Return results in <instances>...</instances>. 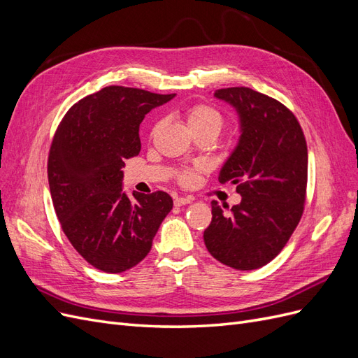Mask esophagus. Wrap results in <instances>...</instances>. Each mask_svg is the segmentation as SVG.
Masks as SVG:
<instances>
[{"label":"esophagus","instance_id":"1","mask_svg":"<svg viewBox=\"0 0 358 358\" xmlns=\"http://www.w3.org/2000/svg\"><path fill=\"white\" fill-rule=\"evenodd\" d=\"M191 201H192V199H189V197H176L175 206H185V204H189Z\"/></svg>","mask_w":358,"mask_h":358}]
</instances>
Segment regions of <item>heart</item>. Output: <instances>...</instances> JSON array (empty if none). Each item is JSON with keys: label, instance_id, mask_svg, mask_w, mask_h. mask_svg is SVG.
I'll use <instances>...</instances> for the list:
<instances>
[{"label": "heart", "instance_id": "heart-1", "mask_svg": "<svg viewBox=\"0 0 358 358\" xmlns=\"http://www.w3.org/2000/svg\"><path fill=\"white\" fill-rule=\"evenodd\" d=\"M185 119L191 133L210 131L213 134H218L224 124V117L221 112L210 104H196L189 107V109L185 112ZM180 180L183 183H191L194 180V171L192 170L183 171L180 175Z\"/></svg>", "mask_w": 358, "mask_h": 358}]
</instances>
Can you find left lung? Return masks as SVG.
Instances as JSON below:
<instances>
[{
  "label": "left lung",
  "instance_id": "obj_1",
  "mask_svg": "<svg viewBox=\"0 0 358 358\" xmlns=\"http://www.w3.org/2000/svg\"><path fill=\"white\" fill-rule=\"evenodd\" d=\"M213 96L239 116L241 137L220 171L242 201L225 213L212 201L204 245L237 270L266 266L282 251L301 218L308 183V146L297 117L275 99L251 88H224Z\"/></svg>",
  "mask_w": 358,
  "mask_h": 358
}]
</instances>
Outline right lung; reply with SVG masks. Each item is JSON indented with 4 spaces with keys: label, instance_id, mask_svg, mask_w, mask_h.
<instances>
[{
    "label": "right lung",
    "instance_id": "obj_1",
    "mask_svg": "<svg viewBox=\"0 0 358 358\" xmlns=\"http://www.w3.org/2000/svg\"><path fill=\"white\" fill-rule=\"evenodd\" d=\"M176 94L107 86L76 103L50 146L48 178L62 231L86 262L121 273L149 254L173 208L164 191H122L125 159L140 152L138 127Z\"/></svg>",
    "mask_w": 358,
    "mask_h": 358
}]
</instances>
